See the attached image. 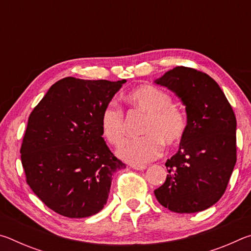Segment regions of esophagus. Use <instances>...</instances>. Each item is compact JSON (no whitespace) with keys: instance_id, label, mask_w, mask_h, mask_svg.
<instances>
[{"instance_id":"34e87169","label":"esophagus","mask_w":251,"mask_h":251,"mask_svg":"<svg viewBox=\"0 0 251 251\" xmlns=\"http://www.w3.org/2000/svg\"><path fill=\"white\" fill-rule=\"evenodd\" d=\"M130 167L133 169H136V171H143V169L146 168L145 165H131Z\"/></svg>"}]
</instances>
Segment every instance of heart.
Masks as SVG:
<instances>
[{
    "label": "heart",
    "instance_id": "1",
    "mask_svg": "<svg viewBox=\"0 0 251 251\" xmlns=\"http://www.w3.org/2000/svg\"><path fill=\"white\" fill-rule=\"evenodd\" d=\"M133 107L147 114L142 136L128 139L116 151L121 159L133 165H143L155 159L163 151V143L168 146L184 137L187 117L182 110L173 105L172 96L154 85H142L126 96ZM100 133L112 145H118L124 137V117L115 101H109L100 113Z\"/></svg>",
    "mask_w": 251,
    "mask_h": 251
}]
</instances>
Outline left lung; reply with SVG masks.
<instances>
[{
  "label": "left lung",
  "instance_id": "1",
  "mask_svg": "<svg viewBox=\"0 0 251 251\" xmlns=\"http://www.w3.org/2000/svg\"><path fill=\"white\" fill-rule=\"evenodd\" d=\"M185 106L187 130L167 159L166 180L154 194L161 206L179 214L207 209L227 188L236 165V116L209 75L177 66L155 80Z\"/></svg>",
  "mask_w": 251,
  "mask_h": 251
}]
</instances>
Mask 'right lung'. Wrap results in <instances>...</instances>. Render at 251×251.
I'll return each instance as SVG.
<instances>
[{
	"label": "right lung",
	"mask_w": 251,
	"mask_h": 251,
	"mask_svg": "<svg viewBox=\"0 0 251 251\" xmlns=\"http://www.w3.org/2000/svg\"><path fill=\"white\" fill-rule=\"evenodd\" d=\"M124 83L59 79L29 115L21 147L26 181L57 214H97L107 202L114 173L126 167L109 151L100 127L101 110Z\"/></svg>",
	"instance_id": "right-lung-1"
}]
</instances>
